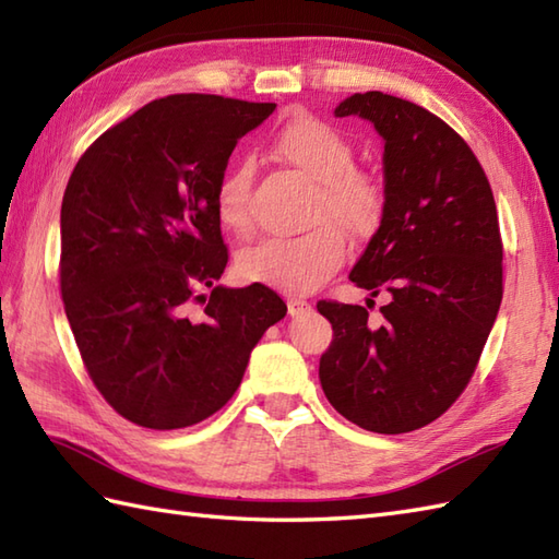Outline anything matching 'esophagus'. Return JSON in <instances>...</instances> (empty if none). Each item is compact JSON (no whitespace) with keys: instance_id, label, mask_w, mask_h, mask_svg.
<instances>
[{"instance_id":"obj_1","label":"esophagus","mask_w":559,"mask_h":559,"mask_svg":"<svg viewBox=\"0 0 559 559\" xmlns=\"http://www.w3.org/2000/svg\"><path fill=\"white\" fill-rule=\"evenodd\" d=\"M307 310H310V302H307V300H302V298H288V314L290 317L305 314Z\"/></svg>"}]
</instances>
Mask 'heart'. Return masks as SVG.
<instances>
[{
  "mask_svg": "<svg viewBox=\"0 0 559 559\" xmlns=\"http://www.w3.org/2000/svg\"><path fill=\"white\" fill-rule=\"evenodd\" d=\"M276 151L319 182L312 221H334L353 237H367L384 216V187L355 168V148L336 127L317 117H298L276 136ZM216 216L223 228L245 233L252 221V168L237 163L216 187ZM331 223L302 235H271L242 247L235 259L237 276L286 293H312L346 259V240Z\"/></svg>",
  "mask_w": 559,
  "mask_h": 559,
  "instance_id": "obj_1",
  "label": "heart"
}]
</instances>
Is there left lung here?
<instances>
[{
    "instance_id": "left-lung-1",
    "label": "left lung",
    "mask_w": 559,
    "mask_h": 559,
    "mask_svg": "<svg viewBox=\"0 0 559 559\" xmlns=\"http://www.w3.org/2000/svg\"><path fill=\"white\" fill-rule=\"evenodd\" d=\"M360 115L384 139V216L350 271L377 298L319 300L334 341L319 382L343 418L379 435L430 425L468 386L502 302V235L476 153L444 120L379 91L355 93L336 117Z\"/></svg>"
}]
</instances>
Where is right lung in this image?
Returning <instances> with one entry per match:
<instances>
[{"instance_id": "obj_1", "label": "right lung", "mask_w": 559, "mask_h": 559, "mask_svg": "<svg viewBox=\"0 0 559 559\" xmlns=\"http://www.w3.org/2000/svg\"><path fill=\"white\" fill-rule=\"evenodd\" d=\"M276 103L206 93L153 100L100 134L71 173L59 288L88 377L148 430L221 411L288 307L266 286H216L228 264L216 187Z\"/></svg>"}]
</instances>
